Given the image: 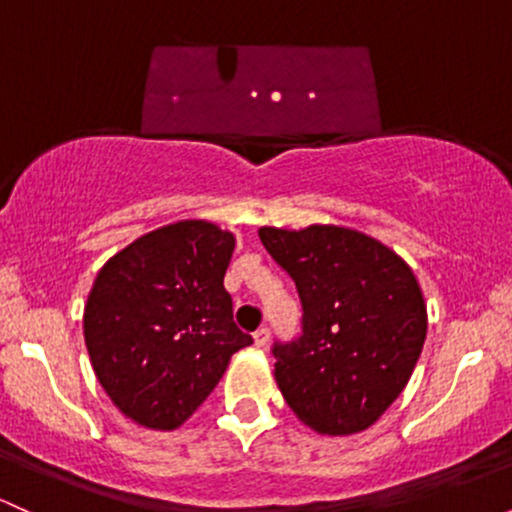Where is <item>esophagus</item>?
Listing matches in <instances>:
<instances>
[{"instance_id": "esophagus-1", "label": "esophagus", "mask_w": 512, "mask_h": 512, "mask_svg": "<svg viewBox=\"0 0 512 512\" xmlns=\"http://www.w3.org/2000/svg\"><path fill=\"white\" fill-rule=\"evenodd\" d=\"M252 340H255L257 347H267V342H269V330H267V328H260L255 335H252Z\"/></svg>"}]
</instances>
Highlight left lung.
<instances>
[{
  "mask_svg": "<svg viewBox=\"0 0 512 512\" xmlns=\"http://www.w3.org/2000/svg\"><path fill=\"white\" fill-rule=\"evenodd\" d=\"M299 289L303 335L274 345V379L296 418L318 435L372 428L411 379L428 335L413 269L355 228H260Z\"/></svg>",
  "mask_w": 512,
  "mask_h": 512,
  "instance_id": "8db88e82",
  "label": "left lung"
}]
</instances>
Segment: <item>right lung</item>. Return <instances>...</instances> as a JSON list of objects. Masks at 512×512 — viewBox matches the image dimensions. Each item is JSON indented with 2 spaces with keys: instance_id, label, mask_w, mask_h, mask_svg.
<instances>
[{
  "instance_id": "right-lung-1",
  "label": "right lung",
  "mask_w": 512,
  "mask_h": 512,
  "mask_svg": "<svg viewBox=\"0 0 512 512\" xmlns=\"http://www.w3.org/2000/svg\"><path fill=\"white\" fill-rule=\"evenodd\" d=\"M235 235L177 221L116 252L84 303V342L101 389L136 425L170 432L252 345L233 323L223 277Z\"/></svg>"
}]
</instances>
